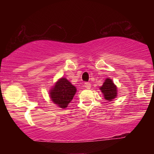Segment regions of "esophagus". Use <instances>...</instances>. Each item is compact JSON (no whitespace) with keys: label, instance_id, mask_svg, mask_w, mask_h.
Masks as SVG:
<instances>
[{"label":"esophagus","instance_id":"obj_1","mask_svg":"<svg viewBox=\"0 0 154 154\" xmlns=\"http://www.w3.org/2000/svg\"><path fill=\"white\" fill-rule=\"evenodd\" d=\"M84 87L85 88H87V89H90L91 87V85L90 82H85L84 83Z\"/></svg>","mask_w":154,"mask_h":154}]
</instances>
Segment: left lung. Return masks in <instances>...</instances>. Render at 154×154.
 Here are the masks:
<instances>
[{
	"label": "left lung",
	"mask_w": 154,
	"mask_h": 154,
	"mask_svg": "<svg viewBox=\"0 0 154 154\" xmlns=\"http://www.w3.org/2000/svg\"><path fill=\"white\" fill-rule=\"evenodd\" d=\"M99 89L101 91L102 94L103 95L104 98L109 101L114 100L117 96V87L113 82L112 79L109 77L105 79L103 85L100 86Z\"/></svg>",
	"instance_id": "obj_1"
}]
</instances>
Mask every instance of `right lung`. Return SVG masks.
<instances>
[{
	"mask_svg": "<svg viewBox=\"0 0 154 154\" xmlns=\"http://www.w3.org/2000/svg\"><path fill=\"white\" fill-rule=\"evenodd\" d=\"M77 92V88L65 77H61L49 91L52 102L61 109L68 106Z\"/></svg>",
	"mask_w": 154,
	"mask_h": 154,
	"instance_id": "1",
	"label": "right lung"
}]
</instances>
